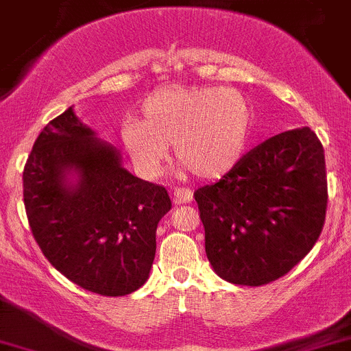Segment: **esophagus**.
Here are the masks:
<instances>
[{
	"label": "esophagus",
	"mask_w": 351,
	"mask_h": 351,
	"mask_svg": "<svg viewBox=\"0 0 351 351\" xmlns=\"http://www.w3.org/2000/svg\"><path fill=\"white\" fill-rule=\"evenodd\" d=\"M192 199H194V192L191 189H175V192H173L175 204H185V202H191Z\"/></svg>",
	"instance_id": "1"
}]
</instances>
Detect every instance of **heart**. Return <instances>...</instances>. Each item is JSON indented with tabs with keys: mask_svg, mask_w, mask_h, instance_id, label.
<instances>
[{
	"mask_svg": "<svg viewBox=\"0 0 351 351\" xmlns=\"http://www.w3.org/2000/svg\"><path fill=\"white\" fill-rule=\"evenodd\" d=\"M142 119L126 117L121 143L145 178L160 173L169 145L202 180L223 178L244 157L253 126L250 101L225 86L162 88L143 100Z\"/></svg>",
	"mask_w": 351,
	"mask_h": 351,
	"instance_id": "b5f03b06",
	"label": "heart"
}]
</instances>
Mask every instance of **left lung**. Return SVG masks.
<instances>
[{
    "instance_id": "1",
    "label": "left lung",
    "mask_w": 351,
    "mask_h": 351,
    "mask_svg": "<svg viewBox=\"0 0 351 351\" xmlns=\"http://www.w3.org/2000/svg\"><path fill=\"white\" fill-rule=\"evenodd\" d=\"M216 275L263 286L303 260L322 232L326 159L310 128L265 140L220 182L195 191Z\"/></svg>"
}]
</instances>
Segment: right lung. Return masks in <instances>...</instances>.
<instances>
[{
    "mask_svg": "<svg viewBox=\"0 0 351 351\" xmlns=\"http://www.w3.org/2000/svg\"><path fill=\"white\" fill-rule=\"evenodd\" d=\"M24 204L48 261L101 296L145 284L157 223L171 209L165 186L131 175L119 150L97 138L74 107L36 138L24 168Z\"/></svg>",
    "mask_w": 351,
    "mask_h": 351,
    "instance_id": "1",
    "label": "right lung"
}]
</instances>
